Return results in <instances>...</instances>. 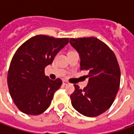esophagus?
Returning a JSON list of instances; mask_svg holds the SVG:
<instances>
[{
	"mask_svg": "<svg viewBox=\"0 0 134 134\" xmlns=\"http://www.w3.org/2000/svg\"><path fill=\"white\" fill-rule=\"evenodd\" d=\"M63 85H68V84H69V83L68 82V81H66V80H63Z\"/></svg>",
	"mask_w": 134,
	"mask_h": 134,
	"instance_id": "obj_1",
	"label": "esophagus"
}]
</instances>
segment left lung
<instances>
[{
  "label": "left lung",
  "mask_w": 134,
  "mask_h": 134,
  "mask_svg": "<svg viewBox=\"0 0 134 134\" xmlns=\"http://www.w3.org/2000/svg\"><path fill=\"white\" fill-rule=\"evenodd\" d=\"M69 42L79 54L80 69L89 71L83 90L74 85L71 105L83 116H99L110 107L119 89L121 72L116 55L95 37L70 39Z\"/></svg>",
  "instance_id": "obj_1"
}]
</instances>
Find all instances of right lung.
<instances>
[{"mask_svg":"<svg viewBox=\"0 0 134 134\" xmlns=\"http://www.w3.org/2000/svg\"><path fill=\"white\" fill-rule=\"evenodd\" d=\"M69 39L37 35L26 41L15 53L8 71L7 83L15 104L22 113L39 115L51 105L62 80H51L44 75V69L52 63Z\"/></svg>","mask_w":134,"mask_h":134,"instance_id":"1","label":"right lung"}]
</instances>
